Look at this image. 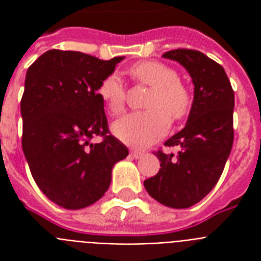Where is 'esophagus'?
I'll list each match as a JSON object with an SVG mask.
<instances>
[{"label":"esophagus","instance_id":"1","mask_svg":"<svg viewBox=\"0 0 261 261\" xmlns=\"http://www.w3.org/2000/svg\"><path fill=\"white\" fill-rule=\"evenodd\" d=\"M131 154H133V157H135V159H141L143 155V151L139 150V149H133V150H131Z\"/></svg>","mask_w":261,"mask_h":261}]
</instances>
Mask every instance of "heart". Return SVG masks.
I'll use <instances>...</instances> for the list:
<instances>
[{
    "mask_svg": "<svg viewBox=\"0 0 261 261\" xmlns=\"http://www.w3.org/2000/svg\"><path fill=\"white\" fill-rule=\"evenodd\" d=\"M128 74L137 83L151 88L146 102L150 110L119 119L114 124V134L131 146H150L165 135L169 119L178 122L188 115L192 104L191 92L178 80L173 67L159 61L135 63L130 67ZM97 93L111 115L118 116L126 108V88L116 74L102 80Z\"/></svg>",
    "mask_w": 261,
    "mask_h": 261,
    "instance_id": "obj_1",
    "label": "heart"
}]
</instances>
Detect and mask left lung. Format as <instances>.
<instances>
[{
	"instance_id": "1",
	"label": "left lung",
	"mask_w": 261,
	"mask_h": 261,
	"mask_svg": "<svg viewBox=\"0 0 261 261\" xmlns=\"http://www.w3.org/2000/svg\"><path fill=\"white\" fill-rule=\"evenodd\" d=\"M163 57L177 61L190 73L194 102L186 127L165 142L178 147L177 157L155 151L161 168L143 186L157 202L187 208L200 202L222 174L234 139V92L223 67L200 51L177 48Z\"/></svg>"
}]
</instances>
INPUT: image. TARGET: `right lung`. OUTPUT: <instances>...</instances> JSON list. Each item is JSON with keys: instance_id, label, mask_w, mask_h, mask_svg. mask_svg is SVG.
Here are the masks:
<instances>
[{"instance_id": "right-lung-1", "label": "right lung", "mask_w": 261, "mask_h": 261, "mask_svg": "<svg viewBox=\"0 0 261 261\" xmlns=\"http://www.w3.org/2000/svg\"><path fill=\"white\" fill-rule=\"evenodd\" d=\"M124 57L102 61L80 51L50 50L27 71L21 146L47 198L77 210L97 202L128 149L111 135L97 89ZM101 136L100 144L90 139Z\"/></svg>"}]
</instances>
